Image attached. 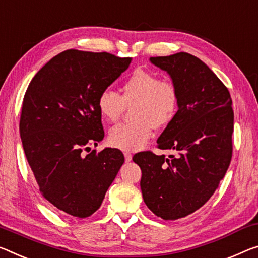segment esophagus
<instances>
[{
	"instance_id": "obj_1",
	"label": "esophagus",
	"mask_w": 258,
	"mask_h": 258,
	"mask_svg": "<svg viewBox=\"0 0 258 258\" xmlns=\"http://www.w3.org/2000/svg\"><path fill=\"white\" fill-rule=\"evenodd\" d=\"M124 156H125V161L126 162L132 161V154H131V153H127V151H126V153H124Z\"/></svg>"
}]
</instances>
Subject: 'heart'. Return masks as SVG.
<instances>
[{
  "label": "heart",
  "instance_id": "b5f03b06",
  "mask_svg": "<svg viewBox=\"0 0 258 258\" xmlns=\"http://www.w3.org/2000/svg\"><path fill=\"white\" fill-rule=\"evenodd\" d=\"M177 86L156 73L136 69L121 86V95L104 88L97 97V109L105 120L114 122L126 108H132L133 121L110 130L108 142L121 150L141 149L153 136L154 127L161 128L174 119L179 109Z\"/></svg>",
  "mask_w": 258,
  "mask_h": 258
}]
</instances>
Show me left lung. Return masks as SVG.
Masks as SVG:
<instances>
[{"label":"left lung","instance_id":"1","mask_svg":"<svg viewBox=\"0 0 258 258\" xmlns=\"http://www.w3.org/2000/svg\"><path fill=\"white\" fill-rule=\"evenodd\" d=\"M150 62L169 73L180 97L157 148L179 155L142 151L133 161L142 172L146 206L157 217L175 220L200 209L218 188L232 159L234 113L227 87L198 57L178 52Z\"/></svg>","mask_w":258,"mask_h":258}]
</instances>
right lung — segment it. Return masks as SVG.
Masks as SVG:
<instances>
[{"label": "right lung", "mask_w": 258, "mask_h": 258, "mask_svg": "<svg viewBox=\"0 0 258 258\" xmlns=\"http://www.w3.org/2000/svg\"><path fill=\"white\" fill-rule=\"evenodd\" d=\"M131 62V57L69 49L28 85L19 121L23 148L40 193L65 215H93L125 161L119 149L84 150L104 137L99 94Z\"/></svg>", "instance_id": "1"}]
</instances>
